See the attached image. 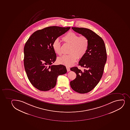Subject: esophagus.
<instances>
[{"instance_id":"34e87169","label":"esophagus","mask_w":130,"mask_h":130,"mask_svg":"<svg viewBox=\"0 0 130 130\" xmlns=\"http://www.w3.org/2000/svg\"><path fill=\"white\" fill-rule=\"evenodd\" d=\"M66 68H67V72H69V71H70V67H66Z\"/></svg>"}]
</instances>
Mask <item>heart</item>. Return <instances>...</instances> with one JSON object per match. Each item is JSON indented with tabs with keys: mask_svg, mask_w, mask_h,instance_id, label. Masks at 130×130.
Here are the masks:
<instances>
[{
	"mask_svg": "<svg viewBox=\"0 0 130 130\" xmlns=\"http://www.w3.org/2000/svg\"><path fill=\"white\" fill-rule=\"evenodd\" d=\"M62 40L70 45L68 55H63L58 58V63L67 66H72L78 58H81L87 52L89 46V40L86 36L79 37L73 32H69L63 37ZM52 48L55 53L61 54V44L59 40L55 39L52 43Z\"/></svg>",
	"mask_w": 130,
	"mask_h": 130,
	"instance_id": "b5f03b06",
	"label": "heart"
}]
</instances>
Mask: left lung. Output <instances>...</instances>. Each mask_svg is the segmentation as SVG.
<instances>
[{"mask_svg": "<svg viewBox=\"0 0 130 130\" xmlns=\"http://www.w3.org/2000/svg\"><path fill=\"white\" fill-rule=\"evenodd\" d=\"M75 32L88 39V49L79 61V65L85 68L82 71L77 67L70 70L76 74V77L70 82L71 88L80 93L91 91L101 79L107 60L106 47L103 39L96 34L88 28L72 27Z\"/></svg>", "mask_w": 130, "mask_h": 130, "instance_id": "1", "label": "left lung"}]
</instances>
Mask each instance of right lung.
<instances>
[{"label":"right lung","instance_id":"1","mask_svg":"<svg viewBox=\"0 0 130 130\" xmlns=\"http://www.w3.org/2000/svg\"><path fill=\"white\" fill-rule=\"evenodd\" d=\"M70 28L53 26L39 30L32 34L25 45V71L32 85L40 91L53 88L58 77L67 72L63 65H52L56 60L52 43Z\"/></svg>","mask_w":130,"mask_h":130}]
</instances>
